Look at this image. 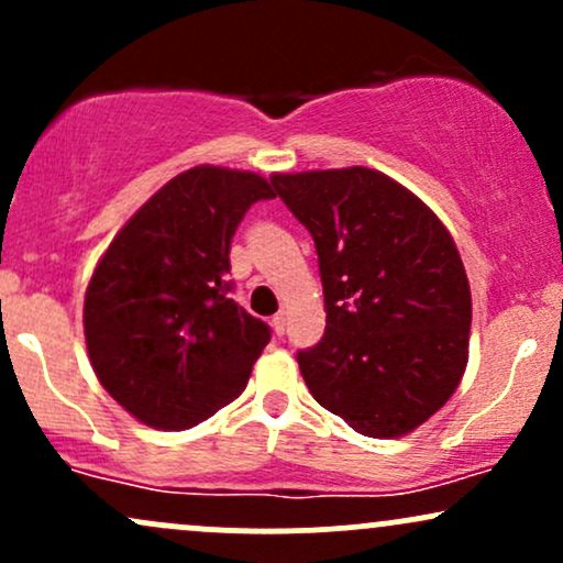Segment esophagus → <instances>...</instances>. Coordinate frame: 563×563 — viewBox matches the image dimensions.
<instances>
[{
  "label": "esophagus",
  "instance_id": "1",
  "mask_svg": "<svg viewBox=\"0 0 563 563\" xmlns=\"http://www.w3.org/2000/svg\"><path fill=\"white\" fill-rule=\"evenodd\" d=\"M273 331H275L277 335L286 333V314H283V312H277L275 318H273Z\"/></svg>",
  "mask_w": 563,
  "mask_h": 563
}]
</instances>
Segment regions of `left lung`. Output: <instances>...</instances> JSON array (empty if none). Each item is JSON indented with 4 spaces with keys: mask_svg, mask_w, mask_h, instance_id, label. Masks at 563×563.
I'll list each match as a JSON object with an SVG mask.
<instances>
[{
    "mask_svg": "<svg viewBox=\"0 0 563 563\" xmlns=\"http://www.w3.org/2000/svg\"><path fill=\"white\" fill-rule=\"evenodd\" d=\"M318 251L325 333L296 354L318 402L365 437L418 429L468 363L471 290L448 228L386 174H275Z\"/></svg>",
    "mask_w": 563,
    "mask_h": 563,
    "instance_id": "left-lung-1",
    "label": "left lung"
}]
</instances>
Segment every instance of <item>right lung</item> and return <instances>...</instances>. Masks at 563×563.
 Segmentation results:
<instances>
[{
    "label": "right lung",
    "mask_w": 563,
    "mask_h": 563,
    "mask_svg": "<svg viewBox=\"0 0 563 563\" xmlns=\"http://www.w3.org/2000/svg\"><path fill=\"white\" fill-rule=\"evenodd\" d=\"M269 198L260 174L196 166L108 245L84 299V335L100 384L137 421L192 429L241 397L273 331L232 301L230 243L245 211Z\"/></svg>",
    "instance_id": "add662e5"
}]
</instances>
